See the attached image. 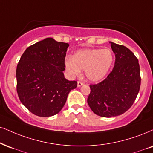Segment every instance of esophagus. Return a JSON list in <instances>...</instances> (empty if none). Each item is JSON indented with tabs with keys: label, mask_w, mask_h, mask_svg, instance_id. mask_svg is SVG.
I'll use <instances>...</instances> for the list:
<instances>
[{
	"label": "esophagus",
	"mask_w": 153,
	"mask_h": 153,
	"mask_svg": "<svg viewBox=\"0 0 153 153\" xmlns=\"http://www.w3.org/2000/svg\"><path fill=\"white\" fill-rule=\"evenodd\" d=\"M84 84V83L83 82H80V81H79L78 82H77V86H78V87H79V86H82Z\"/></svg>",
	"instance_id": "34e87169"
}]
</instances>
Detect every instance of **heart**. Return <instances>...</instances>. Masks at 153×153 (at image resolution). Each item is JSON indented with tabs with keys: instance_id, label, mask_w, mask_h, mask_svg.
Masks as SVG:
<instances>
[{
	"instance_id": "obj_1",
	"label": "heart",
	"mask_w": 153,
	"mask_h": 153,
	"mask_svg": "<svg viewBox=\"0 0 153 153\" xmlns=\"http://www.w3.org/2000/svg\"><path fill=\"white\" fill-rule=\"evenodd\" d=\"M115 55L110 49H85L78 50L72 57H67L65 67L72 75H79L84 69L89 80L97 82L103 79L113 66Z\"/></svg>"
}]
</instances>
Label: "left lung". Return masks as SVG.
<instances>
[{
  "label": "left lung",
  "instance_id": "8db88e82",
  "mask_svg": "<svg viewBox=\"0 0 153 153\" xmlns=\"http://www.w3.org/2000/svg\"><path fill=\"white\" fill-rule=\"evenodd\" d=\"M116 60L113 70L99 84H91L87 102L101 117L121 115L132 106L140 87V65L134 54L123 45L110 42Z\"/></svg>",
  "mask_w": 153,
  "mask_h": 153
}]
</instances>
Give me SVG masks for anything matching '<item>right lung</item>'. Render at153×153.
Here are the masks:
<instances>
[{"label":"right lung","mask_w":153,"mask_h":153,"mask_svg":"<svg viewBox=\"0 0 153 153\" xmlns=\"http://www.w3.org/2000/svg\"><path fill=\"white\" fill-rule=\"evenodd\" d=\"M68 43L48 37L26 49L16 69L17 92L21 103L33 114H57L77 82L66 79L65 56Z\"/></svg>","instance_id":"1"}]
</instances>
